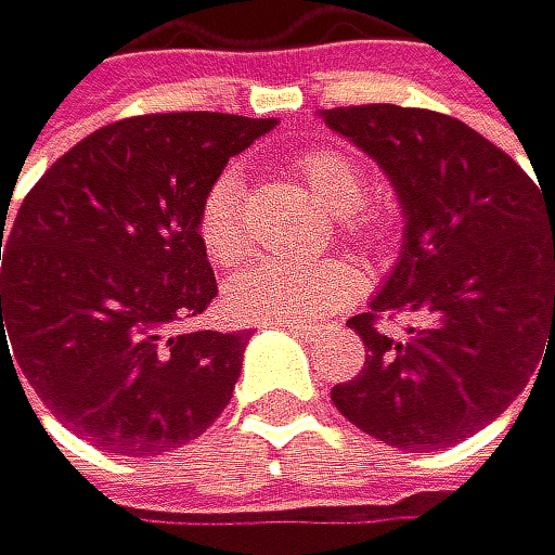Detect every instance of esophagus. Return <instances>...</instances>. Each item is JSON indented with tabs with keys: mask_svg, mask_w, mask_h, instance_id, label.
Instances as JSON below:
<instances>
[{
	"mask_svg": "<svg viewBox=\"0 0 555 555\" xmlns=\"http://www.w3.org/2000/svg\"><path fill=\"white\" fill-rule=\"evenodd\" d=\"M284 333H292V336H298V339H315V325H298V322H278Z\"/></svg>",
	"mask_w": 555,
	"mask_h": 555,
	"instance_id": "34e87169",
	"label": "esophagus"
}]
</instances>
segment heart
Listing matches in <instances>:
<instances>
[{"mask_svg":"<svg viewBox=\"0 0 555 555\" xmlns=\"http://www.w3.org/2000/svg\"><path fill=\"white\" fill-rule=\"evenodd\" d=\"M295 178L353 243H377L384 216L367 202V175L360 160L336 146H312L298 154ZM198 240L216 263H236L246 250L243 175L225 167L198 202ZM357 295V274L346 260H257L225 284V309L243 322H315L343 309Z\"/></svg>","mask_w":555,"mask_h":555,"instance_id":"obj_1","label":"heart"}]
</instances>
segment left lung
<instances>
[{
    "label": "left lung",
    "instance_id": "8db88e82",
    "mask_svg": "<svg viewBox=\"0 0 555 555\" xmlns=\"http://www.w3.org/2000/svg\"><path fill=\"white\" fill-rule=\"evenodd\" d=\"M322 119L380 164L404 212L401 260L350 319L367 360L333 404L395 450L453 447L555 360V205L501 146L433 108L377 102ZM404 311L423 325L384 337L379 319Z\"/></svg>",
    "mask_w": 555,
    "mask_h": 555
}]
</instances>
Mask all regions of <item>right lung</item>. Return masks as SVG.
<instances>
[{
    "label": "right lung",
    "instance_id": "1",
    "mask_svg": "<svg viewBox=\"0 0 555 555\" xmlns=\"http://www.w3.org/2000/svg\"><path fill=\"white\" fill-rule=\"evenodd\" d=\"M267 130L274 119L230 113L130 116L47 167L0 222V377L2 363L23 374L57 422L116 456L209 429L250 336L181 330L219 292L198 202Z\"/></svg>",
    "mask_w": 555,
    "mask_h": 555
}]
</instances>
